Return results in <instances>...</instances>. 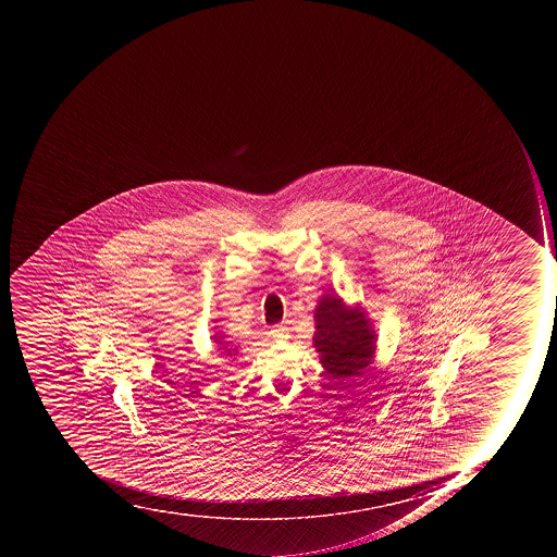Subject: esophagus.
Returning <instances> with one entry per match:
<instances>
[{"label":"esophagus","instance_id":"obj_1","mask_svg":"<svg viewBox=\"0 0 557 557\" xmlns=\"http://www.w3.org/2000/svg\"><path fill=\"white\" fill-rule=\"evenodd\" d=\"M270 334H272L273 339H284V337L289 336V329L285 327V325H275L270 331Z\"/></svg>","mask_w":557,"mask_h":557}]
</instances>
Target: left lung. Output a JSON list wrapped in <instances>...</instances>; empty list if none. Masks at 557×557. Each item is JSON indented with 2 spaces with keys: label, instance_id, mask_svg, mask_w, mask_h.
<instances>
[{
  "label": "left lung",
  "instance_id": "1",
  "mask_svg": "<svg viewBox=\"0 0 557 557\" xmlns=\"http://www.w3.org/2000/svg\"><path fill=\"white\" fill-rule=\"evenodd\" d=\"M313 348L333 380L360 376L376 357L377 334L359 302L348 305L337 294H324L317 302Z\"/></svg>",
  "mask_w": 557,
  "mask_h": 557
}]
</instances>
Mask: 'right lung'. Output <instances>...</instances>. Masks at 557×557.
<instances>
[{
    "label": "right lung",
    "mask_w": 557,
    "mask_h": 557,
    "mask_svg": "<svg viewBox=\"0 0 557 557\" xmlns=\"http://www.w3.org/2000/svg\"><path fill=\"white\" fill-rule=\"evenodd\" d=\"M215 333L214 336H212V342L215 343V346H218V350L221 351V355H223L224 359H235L238 355L237 348L235 346L230 345V342H224V334L223 331H220V327L215 325Z\"/></svg>",
    "instance_id": "1"
}]
</instances>
